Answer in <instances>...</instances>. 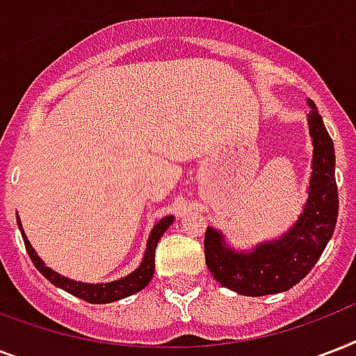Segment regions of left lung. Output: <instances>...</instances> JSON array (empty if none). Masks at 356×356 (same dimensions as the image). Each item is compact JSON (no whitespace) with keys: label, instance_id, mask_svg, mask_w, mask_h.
<instances>
[{"label":"left lung","instance_id":"1","mask_svg":"<svg viewBox=\"0 0 356 356\" xmlns=\"http://www.w3.org/2000/svg\"><path fill=\"white\" fill-rule=\"evenodd\" d=\"M309 129L314 159L309 197L298 222L277 240L243 253L229 248L223 234L212 227L205 233V262L222 286L251 298L286 292L320 260L334 233L338 218V186L334 179V145L314 102L309 99Z\"/></svg>","mask_w":356,"mask_h":356}]
</instances>
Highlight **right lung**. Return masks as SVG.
Here are the masks:
<instances>
[{
	"mask_svg": "<svg viewBox=\"0 0 356 356\" xmlns=\"http://www.w3.org/2000/svg\"><path fill=\"white\" fill-rule=\"evenodd\" d=\"M172 223H173V216L162 218L161 222L155 223V227H153L149 238H147L144 260H142V264H140L133 273H129L127 277L118 279V281L103 282V284H88V282L72 281V279H68V277L58 275L57 271H53L51 268H47V266L44 264V260L36 254V251L29 243L27 236H25L24 229H22V222H19V218H18V227L19 231H22V238H24L25 249H27V253H29L31 260H33V264H35L36 270L40 271L42 275L46 277L47 281L51 282V284H55V286L63 288V290H66V292L75 296V298L83 299V301H88V303H96V305L113 303V301H118V299L129 298V296H133V293L144 290V288L149 284V281L153 279V273H155L156 243H159V240H161V236L164 234V231H166Z\"/></svg>",
	"mask_w": 356,
	"mask_h": 356,
	"instance_id": "1",
	"label": "right lung"
}]
</instances>
